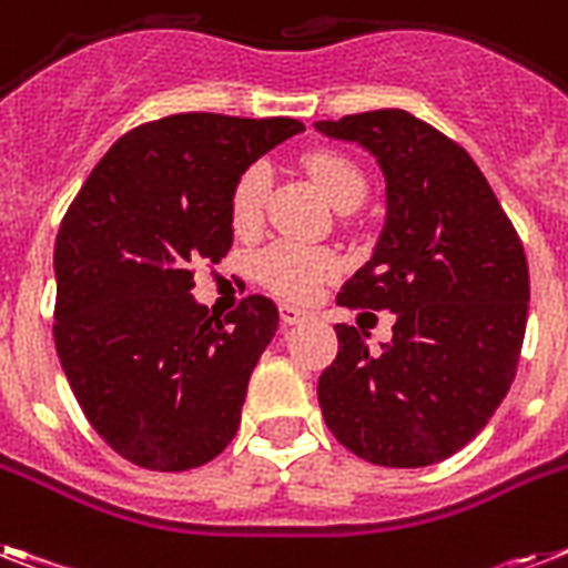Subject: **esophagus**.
<instances>
[{"instance_id": "esophagus-1", "label": "esophagus", "mask_w": 568, "mask_h": 568, "mask_svg": "<svg viewBox=\"0 0 568 568\" xmlns=\"http://www.w3.org/2000/svg\"><path fill=\"white\" fill-rule=\"evenodd\" d=\"M280 317H283V324L294 326V324H303V321H308V312L306 308L292 306V303H283V306H280Z\"/></svg>"}]
</instances>
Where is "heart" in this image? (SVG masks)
I'll list each match as a JSON object with an SVG mask.
<instances>
[{"label": "heart", "instance_id": "1", "mask_svg": "<svg viewBox=\"0 0 568 568\" xmlns=\"http://www.w3.org/2000/svg\"><path fill=\"white\" fill-rule=\"evenodd\" d=\"M303 165L335 210H356L367 197V178L349 156L338 151H312ZM268 189L271 169L265 163H251L239 174L230 192V221L239 233H251L260 224ZM335 274H338L335 253L312 244L274 242L256 256V276L271 292L292 300H308L324 280Z\"/></svg>", "mask_w": 568, "mask_h": 568}]
</instances>
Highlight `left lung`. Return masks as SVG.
Masks as SVG:
<instances>
[{
    "label": "left lung",
    "mask_w": 568,
    "mask_h": 568,
    "mask_svg": "<svg viewBox=\"0 0 568 568\" xmlns=\"http://www.w3.org/2000/svg\"><path fill=\"white\" fill-rule=\"evenodd\" d=\"M356 142L385 178V224L338 294L390 308L394 338L338 324L317 403L338 444L379 467H428L487 426L514 382L528 321V262L473 156L408 110L315 122Z\"/></svg>",
    "instance_id": "obj_1"
}]
</instances>
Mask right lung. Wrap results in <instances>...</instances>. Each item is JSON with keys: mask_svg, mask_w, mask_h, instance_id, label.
<instances>
[{"mask_svg": "<svg viewBox=\"0 0 568 568\" xmlns=\"http://www.w3.org/2000/svg\"><path fill=\"white\" fill-rule=\"evenodd\" d=\"M303 131L297 119L180 113L101 156L54 242V347L92 428L136 467L183 473L227 449L251 373L274 338V300L219 321L197 262L233 244L239 174Z\"/></svg>", "mask_w": 568, "mask_h": 568, "instance_id": "right-lung-1", "label": "right lung"}]
</instances>
